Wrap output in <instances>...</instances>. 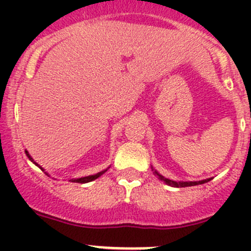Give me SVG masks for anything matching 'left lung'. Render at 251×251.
Instances as JSON below:
<instances>
[{"label": "left lung", "instance_id": "left-lung-1", "mask_svg": "<svg viewBox=\"0 0 251 251\" xmlns=\"http://www.w3.org/2000/svg\"><path fill=\"white\" fill-rule=\"evenodd\" d=\"M153 174L156 175L157 177H158L161 181H163L165 183H167V185L170 186H175V187H187V186H196V185H201V183H205L207 182V181H210L211 178H208V179H202V181H199V182H175V181H171V179L168 178H165L163 176H161V175L157 172V171H154Z\"/></svg>", "mask_w": 251, "mask_h": 251}]
</instances>
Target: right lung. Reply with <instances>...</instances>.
Wrapping results in <instances>:
<instances>
[{
  "label": "right lung",
  "mask_w": 251,
  "mask_h": 251,
  "mask_svg": "<svg viewBox=\"0 0 251 251\" xmlns=\"http://www.w3.org/2000/svg\"><path fill=\"white\" fill-rule=\"evenodd\" d=\"M26 154H27V157L28 158L31 159V161L34 162V159L31 158V156L30 154H28V152L27 151H26ZM35 165L36 166H39L36 163V162H34ZM41 170H43V168H41ZM44 171V170H43ZM104 172H106V170H104V171H101V172H99V174H97V175H92V176H86V177H81V178H76V179H73V181H74V182H77V183H86V182H90V181H93V179H95V178H98V177H100L101 175L104 174Z\"/></svg>",
  "instance_id": "1"
}]
</instances>
